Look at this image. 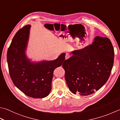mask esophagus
Segmentation results:
<instances>
[{"label": "esophagus", "mask_w": 120, "mask_h": 120, "mask_svg": "<svg viewBox=\"0 0 120 120\" xmlns=\"http://www.w3.org/2000/svg\"><path fill=\"white\" fill-rule=\"evenodd\" d=\"M70 57V55L69 53H66V55H65V59H68Z\"/></svg>", "instance_id": "1"}]
</instances>
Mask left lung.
Here are the masks:
<instances>
[{
  "label": "left lung",
  "mask_w": 120,
  "mask_h": 120,
  "mask_svg": "<svg viewBox=\"0 0 120 120\" xmlns=\"http://www.w3.org/2000/svg\"><path fill=\"white\" fill-rule=\"evenodd\" d=\"M90 45L72 51L64 61L65 79L74 94L88 96L104 86L113 65L114 52L110 40L96 36Z\"/></svg>",
  "instance_id": "1"
}]
</instances>
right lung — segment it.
Listing matches in <instances>:
<instances>
[{
  "label": "right lung",
  "mask_w": 120,
  "mask_h": 120,
  "mask_svg": "<svg viewBox=\"0 0 120 120\" xmlns=\"http://www.w3.org/2000/svg\"><path fill=\"white\" fill-rule=\"evenodd\" d=\"M30 25L24 26L16 32L7 51L9 74L13 83L27 96L43 98L51 90L53 72L63 64L65 53L52 61L32 62L26 55L29 41Z\"/></svg>",
  "instance_id": "obj_1"
}]
</instances>
